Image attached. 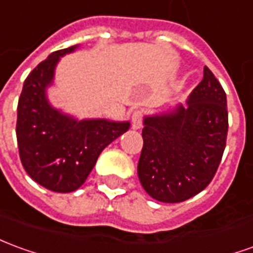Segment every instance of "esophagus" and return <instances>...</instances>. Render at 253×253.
<instances>
[{
	"label": "esophagus",
	"instance_id": "1",
	"mask_svg": "<svg viewBox=\"0 0 253 253\" xmlns=\"http://www.w3.org/2000/svg\"><path fill=\"white\" fill-rule=\"evenodd\" d=\"M141 125H142V112L141 111H134L131 114L132 130H138Z\"/></svg>",
	"mask_w": 253,
	"mask_h": 253
}]
</instances>
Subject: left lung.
<instances>
[{
	"label": "left lung",
	"instance_id": "left-lung-1",
	"mask_svg": "<svg viewBox=\"0 0 253 253\" xmlns=\"http://www.w3.org/2000/svg\"><path fill=\"white\" fill-rule=\"evenodd\" d=\"M226 93L208 67L186 105L144 118L138 178L162 203H181L212 181L227 137Z\"/></svg>",
	"mask_w": 253,
	"mask_h": 253
}]
</instances>
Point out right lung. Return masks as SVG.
Wrapping results in <instances>:
<instances>
[{
  "mask_svg": "<svg viewBox=\"0 0 253 253\" xmlns=\"http://www.w3.org/2000/svg\"><path fill=\"white\" fill-rule=\"evenodd\" d=\"M78 47L53 52L37 65L24 81L17 104L16 137L23 167L37 183L57 193L81 188L100 153L130 128L128 121H79L49 102L47 89L60 59Z\"/></svg>",
  "mask_w": 253,
  "mask_h": 253,
  "instance_id": "1",
  "label": "right lung"
}]
</instances>
